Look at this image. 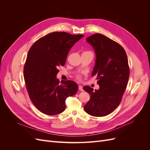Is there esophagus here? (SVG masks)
I'll use <instances>...</instances> for the list:
<instances>
[{
	"instance_id": "1",
	"label": "esophagus",
	"mask_w": 150,
	"mask_h": 150,
	"mask_svg": "<svg viewBox=\"0 0 150 150\" xmlns=\"http://www.w3.org/2000/svg\"><path fill=\"white\" fill-rule=\"evenodd\" d=\"M79 90L81 91H83V88L82 86L79 85Z\"/></svg>"
}]
</instances>
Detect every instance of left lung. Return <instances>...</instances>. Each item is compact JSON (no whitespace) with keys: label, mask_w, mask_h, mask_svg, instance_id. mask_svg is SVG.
Returning <instances> with one entry per match:
<instances>
[{"label":"left lung","mask_w":150,"mask_h":150,"mask_svg":"<svg viewBox=\"0 0 150 150\" xmlns=\"http://www.w3.org/2000/svg\"><path fill=\"white\" fill-rule=\"evenodd\" d=\"M86 41L96 54L92 76H97L99 88L94 91L89 86H84L91 96L84 108L91 116H105L115 111L121 101L129 76L128 57L123 47L103 34H93Z\"/></svg>","instance_id":"obj_1"}]
</instances>
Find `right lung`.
<instances>
[{
  "instance_id": "right-lung-1",
  "label": "right lung",
  "mask_w": 150,
  "mask_h": 150,
  "mask_svg": "<svg viewBox=\"0 0 150 150\" xmlns=\"http://www.w3.org/2000/svg\"><path fill=\"white\" fill-rule=\"evenodd\" d=\"M83 37L54 32L40 38L29 49L24 68L25 83L30 100L44 114H60L66 109V98L78 91L74 81L62 80L59 84L56 76L71 47Z\"/></svg>"
}]
</instances>
